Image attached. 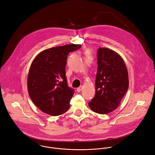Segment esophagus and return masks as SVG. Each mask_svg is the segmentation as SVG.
Returning <instances> with one entry per match:
<instances>
[{"instance_id": "esophagus-1", "label": "esophagus", "mask_w": 155, "mask_h": 155, "mask_svg": "<svg viewBox=\"0 0 155 155\" xmlns=\"http://www.w3.org/2000/svg\"><path fill=\"white\" fill-rule=\"evenodd\" d=\"M82 89H83V87H82V86H81V87H79V88H77V91H78V92H80L82 90Z\"/></svg>"}]
</instances>
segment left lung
I'll use <instances>...</instances> for the list:
<instances>
[{
    "mask_svg": "<svg viewBox=\"0 0 155 155\" xmlns=\"http://www.w3.org/2000/svg\"><path fill=\"white\" fill-rule=\"evenodd\" d=\"M97 63L95 95L88 105L93 111L104 114L119 106L129 87L128 73L121 56L107 48L98 49Z\"/></svg>",
    "mask_w": 155,
    "mask_h": 155,
    "instance_id": "obj_1",
    "label": "left lung"
}]
</instances>
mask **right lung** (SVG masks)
Wrapping results in <instances>:
<instances>
[{
    "instance_id": "obj_1",
    "label": "right lung",
    "mask_w": 155,
    "mask_h": 155,
    "mask_svg": "<svg viewBox=\"0 0 155 155\" xmlns=\"http://www.w3.org/2000/svg\"><path fill=\"white\" fill-rule=\"evenodd\" d=\"M81 45H66L40 52L33 60L27 77V89L34 104L45 113L58 116L66 113L74 89L67 85V58Z\"/></svg>"
}]
</instances>
